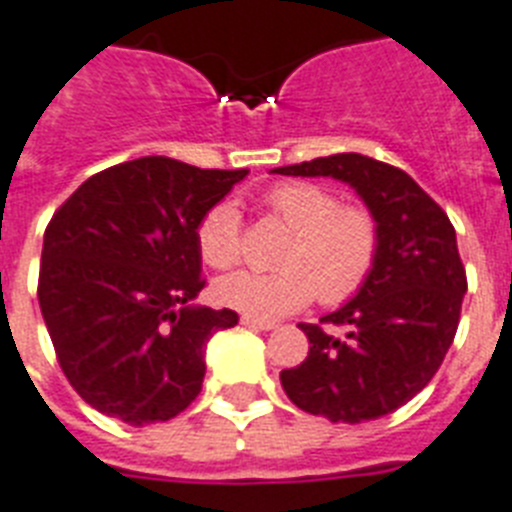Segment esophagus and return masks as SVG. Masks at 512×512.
Listing matches in <instances>:
<instances>
[{
    "instance_id": "1",
    "label": "esophagus",
    "mask_w": 512,
    "mask_h": 512,
    "mask_svg": "<svg viewBox=\"0 0 512 512\" xmlns=\"http://www.w3.org/2000/svg\"><path fill=\"white\" fill-rule=\"evenodd\" d=\"M242 326L255 328V331H270V328H276V323L263 321V318H252V315H242Z\"/></svg>"
}]
</instances>
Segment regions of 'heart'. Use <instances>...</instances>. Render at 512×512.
I'll list each match as a JSON object with an SVG mask.
<instances>
[{"label":"heart","mask_w":512,"mask_h":512,"mask_svg":"<svg viewBox=\"0 0 512 512\" xmlns=\"http://www.w3.org/2000/svg\"><path fill=\"white\" fill-rule=\"evenodd\" d=\"M265 205L292 228L281 247L278 270H236L215 281L218 305L252 318L297 313L315 294L323 305H342L371 278L381 247L378 223L365 207H342L334 191L307 181L278 184ZM199 257L226 270L242 260V213L234 202H218L197 223Z\"/></svg>","instance_id":"heart-1"}]
</instances>
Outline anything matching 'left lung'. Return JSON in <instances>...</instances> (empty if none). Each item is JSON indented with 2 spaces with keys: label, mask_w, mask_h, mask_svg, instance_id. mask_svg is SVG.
I'll return each mask as SVG.
<instances>
[{
  "label": "left lung",
  "mask_w": 512,
  "mask_h": 512,
  "mask_svg": "<svg viewBox=\"0 0 512 512\" xmlns=\"http://www.w3.org/2000/svg\"><path fill=\"white\" fill-rule=\"evenodd\" d=\"M281 176H328L350 184L378 223L371 278L323 325L299 323L310 339L305 363L281 371L286 397L331 423L376 421L410 402L439 371L458 331L468 289L455 228L405 170L344 152L284 165Z\"/></svg>",
  "instance_id": "1"
}]
</instances>
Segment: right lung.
Returning <instances> with one entry per match:
<instances>
[{
	"label": "right lung",
	"instance_id": "add662e5",
	"mask_svg": "<svg viewBox=\"0 0 512 512\" xmlns=\"http://www.w3.org/2000/svg\"><path fill=\"white\" fill-rule=\"evenodd\" d=\"M244 176L139 157L83 181L52 215L41 315L62 373L99 413L149 426L202 392L207 342L239 315L191 305L205 289L194 234Z\"/></svg>",
	"mask_w": 512,
	"mask_h": 512
}]
</instances>
